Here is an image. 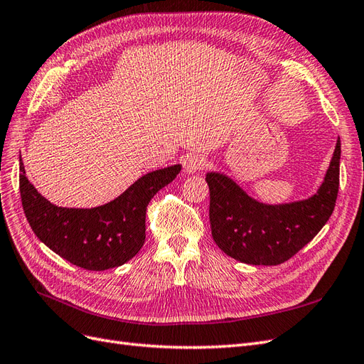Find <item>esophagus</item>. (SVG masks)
I'll return each instance as SVG.
<instances>
[{"label":"esophagus","mask_w":364,"mask_h":364,"mask_svg":"<svg viewBox=\"0 0 364 364\" xmlns=\"http://www.w3.org/2000/svg\"><path fill=\"white\" fill-rule=\"evenodd\" d=\"M205 165H206V159L203 158V155H199V153H191V155H188L183 159V171L191 174V173L203 170Z\"/></svg>","instance_id":"34e87169"}]
</instances>
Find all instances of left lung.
<instances>
[{"instance_id": "left-lung-1", "label": "left lung", "mask_w": 364, "mask_h": 364, "mask_svg": "<svg viewBox=\"0 0 364 364\" xmlns=\"http://www.w3.org/2000/svg\"><path fill=\"white\" fill-rule=\"evenodd\" d=\"M340 138L325 179L305 200L267 205L252 199L222 173H208L209 222L226 255L253 266H278L317 235L331 217L340 174Z\"/></svg>"}]
</instances>
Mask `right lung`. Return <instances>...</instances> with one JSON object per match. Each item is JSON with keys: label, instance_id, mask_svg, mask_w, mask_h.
I'll list each match as a JSON object with an SVG mask.
<instances>
[{"label": "right lung", "instance_id": "obj_1", "mask_svg": "<svg viewBox=\"0 0 364 364\" xmlns=\"http://www.w3.org/2000/svg\"><path fill=\"white\" fill-rule=\"evenodd\" d=\"M181 165L139 178L117 199L97 208L53 205L30 183L19 158V191L30 228L59 257L86 270H107L134 258L146 241L147 205L173 182Z\"/></svg>", "mask_w": 364, "mask_h": 364}]
</instances>
